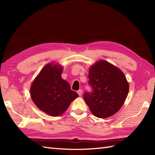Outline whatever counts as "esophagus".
Instances as JSON below:
<instances>
[{
	"instance_id": "esophagus-1",
	"label": "esophagus",
	"mask_w": 155,
	"mask_h": 155,
	"mask_svg": "<svg viewBox=\"0 0 155 155\" xmlns=\"http://www.w3.org/2000/svg\"><path fill=\"white\" fill-rule=\"evenodd\" d=\"M77 92H78V95H79V96H81V94H82V92H83V91L81 90V89H79V90Z\"/></svg>"
}]
</instances>
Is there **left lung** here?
<instances>
[{"label":"left lung","mask_w":155,"mask_h":155,"mask_svg":"<svg viewBox=\"0 0 155 155\" xmlns=\"http://www.w3.org/2000/svg\"><path fill=\"white\" fill-rule=\"evenodd\" d=\"M88 83L92 93L85 92L84 100L97 118L114 115L124 105L129 90L124 72L105 60H98L89 68Z\"/></svg>","instance_id":"8db88e82"}]
</instances>
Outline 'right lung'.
<instances>
[{
  "mask_svg": "<svg viewBox=\"0 0 155 155\" xmlns=\"http://www.w3.org/2000/svg\"><path fill=\"white\" fill-rule=\"evenodd\" d=\"M63 67L55 62L46 64L31 83L30 96L41 111L58 116L67 110L78 94L70 88L68 81L61 78Z\"/></svg>",
  "mask_w": 155,
  "mask_h": 155,
  "instance_id": "obj_1",
  "label": "right lung"
}]
</instances>
